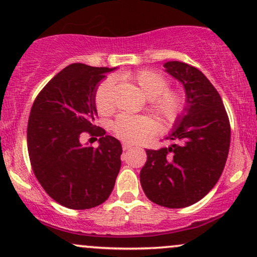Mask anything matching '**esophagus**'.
<instances>
[{"mask_svg":"<svg viewBox=\"0 0 257 257\" xmlns=\"http://www.w3.org/2000/svg\"><path fill=\"white\" fill-rule=\"evenodd\" d=\"M122 147H123V150H124V151H126V150L132 149V145H129V144H126V143H123Z\"/></svg>","mask_w":257,"mask_h":257,"instance_id":"34e87169","label":"esophagus"}]
</instances>
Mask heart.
<instances>
[{"label": "heart", "mask_w": 257, "mask_h": 257, "mask_svg": "<svg viewBox=\"0 0 257 257\" xmlns=\"http://www.w3.org/2000/svg\"><path fill=\"white\" fill-rule=\"evenodd\" d=\"M122 79L134 85L144 98L150 100L151 110L164 122H173L182 110V96L176 91L167 90L169 82L161 73L152 70H140L133 73H124ZM111 91V79H105L96 89L95 105L100 113H108L113 107ZM156 129L157 124L155 120L146 116L120 114L113 123L114 134L126 143H139L153 134Z\"/></svg>", "instance_id": "b5f03b06"}]
</instances>
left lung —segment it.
Returning <instances> with one entry per match:
<instances>
[{"mask_svg": "<svg viewBox=\"0 0 257 257\" xmlns=\"http://www.w3.org/2000/svg\"><path fill=\"white\" fill-rule=\"evenodd\" d=\"M163 66L184 87L186 106L167 137L174 144L146 151L140 182L156 204L185 208L206 196L220 179L231 128L220 94L204 73L176 60Z\"/></svg>", "mask_w": 257, "mask_h": 257, "instance_id": "8db88e82", "label": "left lung"}]
</instances>
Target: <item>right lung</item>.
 <instances>
[{"mask_svg": "<svg viewBox=\"0 0 257 257\" xmlns=\"http://www.w3.org/2000/svg\"><path fill=\"white\" fill-rule=\"evenodd\" d=\"M117 67L71 64L41 90L28 123L29 157L38 182L59 204L90 209L108 198L120 169L122 145L95 125V93ZM100 136L96 149L80 143Z\"/></svg>", "mask_w": 257, "mask_h": 257, "instance_id": "add662e5", "label": "right lung"}]
</instances>
